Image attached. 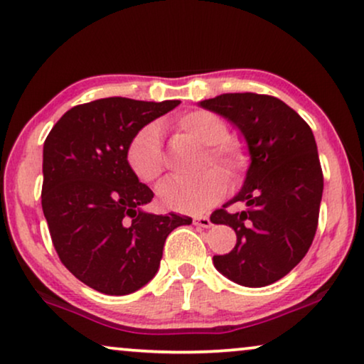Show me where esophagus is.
Listing matches in <instances>:
<instances>
[{"instance_id":"obj_1","label":"esophagus","mask_w":364,"mask_h":364,"mask_svg":"<svg viewBox=\"0 0 364 364\" xmlns=\"http://www.w3.org/2000/svg\"><path fill=\"white\" fill-rule=\"evenodd\" d=\"M193 225H197V228H202V229H209L212 223L209 217H193Z\"/></svg>"}]
</instances>
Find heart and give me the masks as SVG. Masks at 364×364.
<instances>
[{
	"label": "heart",
	"instance_id": "1",
	"mask_svg": "<svg viewBox=\"0 0 364 364\" xmlns=\"http://www.w3.org/2000/svg\"><path fill=\"white\" fill-rule=\"evenodd\" d=\"M177 127L191 139L209 147L205 167H210L212 164L219 165L229 176H235L244 167L242 149L235 141L228 140V125L215 113L205 110L188 112L177 120ZM127 162L140 182L154 183L159 181L165 168V157L157 125L145 127L132 139L127 149ZM225 191L228 178L220 171L212 168L196 181L168 178L159 187V199L165 209L197 214L215 204Z\"/></svg>",
	"mask_w": 364,
	"mask_h": 364
}]
</instances>
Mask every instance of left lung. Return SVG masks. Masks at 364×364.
<instances>
[{
	"label": "left lung",
	"mask_w": 364,
	"mask_h": 364,
	"mask_svg": "<svg viewBox=\"0 0 364 364\" xmlns=\"http://www.w3.org/2000/svg\"><path fill=\"white\" fill-rule=\"evenodd\" d=\"M199 105L228 119L251 157L242 188L210 215L232 228L237 242L212 261L240 286H269L303 261L318 229L323 171L313 130L276 97L224 93ZM235 201L246 209L229 215L225 207Z\"/></svg>",
	"instance_id": "obj_1"
}]
</instances>
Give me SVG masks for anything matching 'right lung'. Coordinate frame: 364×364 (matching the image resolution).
I'll use <instances>...</instances> for the list:
<instances>
[{"label": "right lung", "instance_id": "obj_1", "mask_svg": "<svg viewBox=\"0 0 364 364\" xmlns=\"http://www.w3.org/2000/svg\"><path fill=\"white\" fill-rule=\"evenodd\" d=\"M178 100L124 97L73 107L43 145L41 207L60 261L103 294L139 291L157 274L167 235L187 215L144 210L154 192L130 171L127 149Z\"/></svg>", "mask_w": 364, "mask_h": 364}]
</instances>
